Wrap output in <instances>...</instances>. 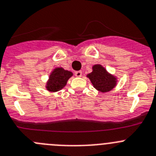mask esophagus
I'll return each mask as SVG.
<instances>
[{
  "instance_id": "1",
  "label": "esophagus",
  "mask_w": 156,
  "mask_h": 156,
  "mask_svg": "<svg viewBox=\"0 0 156 156\" xmlns=\"http://www.w3.org/2000/svg\"><path fill=\"white\" fill-rule=\"evenodd\" d=\"M75 76H76V77H81V75H82V72H81V71H75Z\"/></svg>"
}]
</instances>
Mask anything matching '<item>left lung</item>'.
I'll use <instances>...</instances> for the list:
<instances>
[{"label": "left lung", "mask_w": 156, "mask_h": 156, "mask_svg": "<svg viewBox=\"0 0 156 156\" xmlns=\"http://www.w3.org/2000/svg\"><path fill=\"white\" fill-rule=\"evenodd\" d=\"M87 77L90 79L93 87L102 93L112 91L117 85V78L108 73L101 65H93L92 71L88 74Z\"/></svg>", "instance_id": "8db88e82"}]
</instances>
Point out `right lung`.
<instances>
[{"label": "right lung", "mask_w": 156, "mask_h": 156, "mask_svg": "<svg viewBox=\"0 0 156 156\" xmlns=\"http://www.w3.org/2000/svg\"><path fill=\"white\" fill-rule=\"evenodd\" d=\"M73 75L71 71L63 68H55L49 75L46 83V89L50 92H56L65 88L68 79Z\"/></svg>", "instance_id": "obj_1"}]
</instances>
